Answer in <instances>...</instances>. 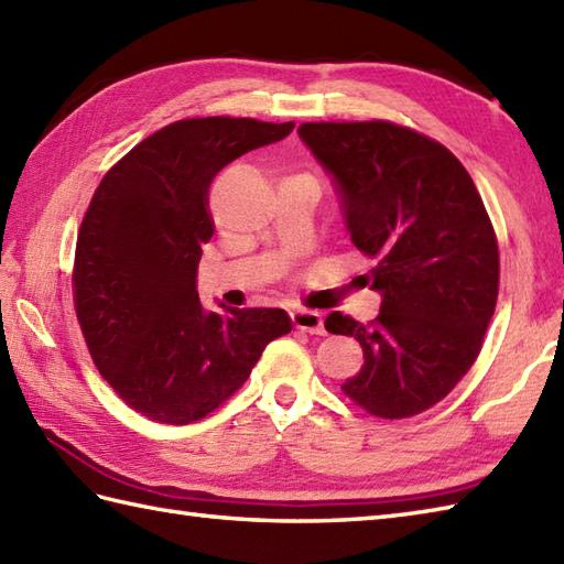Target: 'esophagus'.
<instances>
[{
	"mask_svg": "<svg viewBox=\"0 0 564 564\" xmlns=\"http://www.w3.org/2000/svg\"><path fill=\"white\" fill-rule=\"evenodd\" d=\"M291 317L297 329L310 334H325V319H322L317 310H293Z\"/></svg>",
	"mask_w": 564,
	"mask_h": 564,
	"instance_id": "esophagus-1",
	"label": "esophagus"
}]
</instances>
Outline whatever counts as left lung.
Masks as SVG:
<instances>
[{
    "mask_svg": "<svg viewBox=\"0 0 564 564\" xmlns=\"http://www.w3.org/2000/svg\"><path fill=\"white\" fill-rule=\"evenodd\" d=\"M297 135L337 188L351 242L373 261L380 315L332 313L364 366L341 386L366 412L414 416L470 370L499 293L497 237L470 174L441 142L388 121L303 123Z\"/></svg>",
    "mask_w": 564,
    "mask_h": 564,
    "instance_id": "8db88e82",
    "label": "left lung"
}]
</instances>
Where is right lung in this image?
<instances>
[{"instance_id":"obj_1","label":"right lung","mask_w":564,"mask_h":564,"mask_svg":"<svg viewBox=\"0 0 564 564\" xmlns=\"http://www.w3.org/2000/svg\"><path fill=\"white\" fill-rule=\"evenodd\" d=\"M291 130L254 118L176 121L111 166L89 203L72 273L79 327L104 380L152 422L218 410L267 344L293 329L285 310L210 313L196 291L215 174Z\"/></svg>"}]
</instances>
